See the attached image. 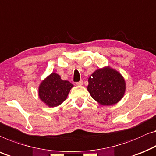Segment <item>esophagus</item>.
Returning <instances> with one entry per match:
<instances>
[{
    "label": "esophagus",
    "mask_w": 156,
    "mask_h": 156,
    "mask_svg": "<svg viewBox=\"0 0 156 156\" xmlns=\"http://www.w3.org/2000/svg\"><path fill=\"white\" fill-rule=\"evenodd\" d=\"M76 84L78 85V86H82L83 85V81L82 80H80L79 82H76Z\"/></svg>",
    "instance_id": "34e87169"
}]
</instances>
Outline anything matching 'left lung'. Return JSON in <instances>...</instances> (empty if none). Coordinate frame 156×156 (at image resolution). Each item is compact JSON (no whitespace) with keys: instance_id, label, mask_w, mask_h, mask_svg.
Wrapping results in <instances>:
<instances>
[{"instance_id":"obj_1","label":"left lung","mask_w":156,"mask_h":156,"mask_svg":"<svg viewBox=\"0 0 156 156\" xmlns=\"http://www.w3.org/2000/svg\"><path fill=\"white\" fill-rule=\"evenodd\" d=\"M88 81V91L101 105L116 104L125 95V79L118 71L109 66L96 69L89 76Z\"/></svg>"}]
</instances>
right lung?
Listing matches in <instances>:
<instances>
[{
	"mask_svg": "<svg viewBox=\"0 0 156 156\" xmlns=\"http://www.w3.org/2000/svg\"><path fill=\"white\" fill-rule=\"evenodd\" d=\"M73 87L69 81L62 80L59 74L52 73L41 82L39 97L48 107H56L66 100Z\"/></svg>",
	"mask_w": 156,
	"mask_h": 156,
	"instance_id": "1",
	"label": "right lung"
}]
</instances>
